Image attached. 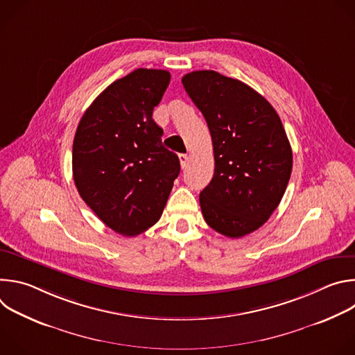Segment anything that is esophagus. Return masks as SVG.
Wrapping results in <instances>:
<instances>
[{
  "label": "esophagus",
  "instance_id": "34e87169",
  "mask_svg": "<svg viewBox=\"0 0 355 355\" xmlns=\"http://www.w3.org/2000/svg\"><path fill=\"white\" fill-rule=\"evenodd\" d=\"M178 159H180V164H181V167L182 168H185L187 167V164H188V155H178Z\"/></svg>",
  "mask_w": 355,
  "mask_h": 355
}]
</instances>
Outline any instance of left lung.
Returning <instances> with one entry per match:
<instances>
[{"label": "left lung", "mask_w": 355, "mask_h": 355, "mask_svg": "<svg viewBox=\"0 0 355 355\" xmlns=\"http://www.w3.org/2000/svg\"><path fill=\"white\" fill-rule=\"evenodd\" d=\"M204 115L215 173L199 193L207 223L237 239L261 227L279 205L292 171V148L268 101L247 84L214 70L182 77Z\"/></svg>", "instance_id": "obj_1"}]
</instances>
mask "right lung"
Segmentation results:
<instances>
[{
	"label": "right lung",
	"instance_id": "obj_1",
	"mask_svg": "<svg viewBox=\"0 0 355 355\" xmlns=\"http://www.w3.org/2000/svg\"><path fill=\"white\" fill-rule=\"evenodd\" d=\"M170 78L166 70L129 73L94 99L76 130L78 193L123 236H136L160 219L180 174L178 156L163 146V129L151 118Z\"/></svg>",
	"mask_w": 355,
	"mask_h": 355
}]
</instances>
